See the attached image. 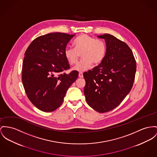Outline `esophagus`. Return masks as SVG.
<instances>
[{
  "label": "esophagus",
  "instance_id": "obj_1",
  "mask_svg": "<svg viewBox=\"0 0 157 157\" xmlns=\"http://www.w3.org/2000/svg\"><path fill=\"white\" fill-rule=\"evenodd\" d=\"M78 77H80V78H83V73H82V72H80L79 74H78Z\"/></svg>",
  "mask_w": 157,
  "mask_h": 157
}]
</instances>
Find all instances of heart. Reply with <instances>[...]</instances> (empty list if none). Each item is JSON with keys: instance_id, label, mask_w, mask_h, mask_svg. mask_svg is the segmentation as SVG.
Segmentation results:
<instances>
[{"instance_id": "1", "label": "heart", "mask_w": 157, "mask_h": 157, "mask_svg": "<svg viewBox=\"0 0 157 157\" xmlns=\"http://www.w3.org/2000/svg\"><path fill=\"white\" fill-rule=\"evenodd\" d=\"M73 48H67L64 51V55L71 65L76 64L82 54V61L74 68L78 71H84L91 68L93 63L98 65L102 62L106 51L104 42L97 40L86 34L77 37L73 42Z\"/></svg>"}]
</instances>
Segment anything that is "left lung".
Listing matches in <instances>:
<instances>
[{"mask_svg": "<svg viewBox=\"0 0 157 157\" xmlns=\"http://www.w3.org/2000/svg\"><path fill=\"white\" fill-rule=\"evenodd\" d=\"M98 37L104 39L106 54L99 65L84 73V94L90 107L104 113L118 106L130 92L136 63L131 49L124 42L109 34Z\"/></svg>", "mask_w": 157, "mask_h": 157, "instance_id": "8db88e82", "label": "left lung"}]
</instances>
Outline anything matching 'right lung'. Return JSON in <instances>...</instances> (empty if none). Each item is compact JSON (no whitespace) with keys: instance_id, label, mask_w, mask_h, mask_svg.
<instances>
[{"instance_id":"add662e5","label":"right lung","mask_w":157,"mask_h":157,"mask_svg":"<svg viewBox=\"0 0 157 157\" xmlns=\"http://www.w3.org/2000/svg\"><path fill=\"white\" fill-rule=\"evenodd\" d=\"M75 34L52 33L39 36L30 43L22 63V82L29 100L42 111L52 112L63 104L68 89L78 77L64 55Z\"/></svg>"}]
</instances>
